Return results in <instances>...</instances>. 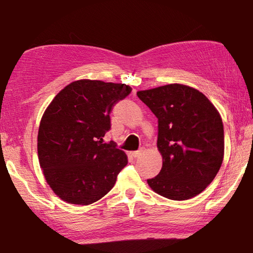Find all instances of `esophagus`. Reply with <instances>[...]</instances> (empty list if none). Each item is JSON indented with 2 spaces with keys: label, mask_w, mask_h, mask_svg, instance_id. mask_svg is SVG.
Returning a JSON list of instances; mask_svg holds the SVG:
<instances>
[{
  "label": "esophagus",
  "mask_w": 253,
  "mask_h": 253,
  "mask_svg": "<svg viewBox=\"0 0 253 253\" xmlns=\"http://www.w3.org/2000/svg\"><path fill=\"white\" fill-rule=\"evenodd\" d=\"M140 155H142V151H135V152L131 153V156H134L135 158L139 157Z\"/></svg>",
  "instance_id": "esophagus-1"
}]
</instances>
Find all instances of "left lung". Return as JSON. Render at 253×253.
Wrapping results in <instances>:
<instances>
[{"instance_id":"obj_1","label":"left lung","mask_w":253,"mask_h":253,"mask_svg":"<svg viewBox=\"0 0 253 253\" xmlns=\"http://www.w3.org/2000/svg\"><path fill=\"white\" fill-rule=\"evenodd\" d=\"M158 119L157 148L163 157L148 185L164 198H194L211 183L224 155L223 124L202 92L172 84L137 92Z\"/></svg>"}]
</instances>
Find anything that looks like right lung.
Segmentation results:
<instances>
[{
  "label": "right lung",
  "instance_id": "1",
  "mask_svg": "<svg viewBox=\"0 0 253 253\" xmlns=\"http://www.w3.org/2000/svg\"><path fill=\"white\" fill-rule=\"evenodd\" d=\"M125 84L78 80L51 101L38 132V156L46 183L60 199L88 205L114 187L127 156L114 142L102 143L110 113L129 95Z\"/></svg>",
  "mask_w": 253,
  "mask_h": 253
}]
</instances>
